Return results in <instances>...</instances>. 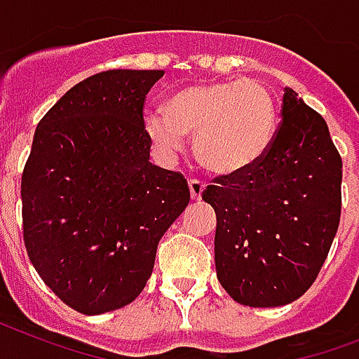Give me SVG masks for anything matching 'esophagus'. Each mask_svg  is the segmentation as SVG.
Masks as SVG:
<instances>
[{
    "label": "esophagus",
    "instance_id": "esophagus-1",
    "mask_svg": "<svg viewBox=\"0 0 359 359\" xmlns=\"http://www.w3.org/2000/svg\"><path fill=\"white\" fill-rule=\"evenodd\" d=\"M204 189H205V183L200 182V180H191V182H189V191H191V198L193 200L202 198Z\"/></svg>",
    "mask_w": 359,
    "mask_h": 359
}]
</instances>
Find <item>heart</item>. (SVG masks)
Wrapping results in <instances>:
<instances>
[{
    "instance_id": "heart-1",
    "label": "heart",
    "mask_w": 359,
    "mask_h": 359,
    "mask_svg": "<svg viewBox=\"0 0 359 359\" xmlns=\"http://www.w3.org/2000/svg\"><path fill=\"white\" fill-rule=\"evenodd\" d=\"M166 114L146 112L144 133L165 159L182 154L187 135L194 154L215 174H238L262 159L277 130V104L258 80L193 84L174 91Z\"/></svg>"
}]
</instances>
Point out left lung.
<instances>
[{
	"label": "left lung",
	"instance_id": "left-lung-1",
	"mask_svg": "<svg viewBox=\"0 0 359 359\" xmlns=\"http://www.w3.org/2000/svg\"><path fill=\"white\" fill-rule=\"evenodd\" d=\"M273 142L257 165L219 176L215 269L238 304H292L315 283L341 219L343 161L320 114L285 88Z\"/></svg>",
	"mask_w": 359,
	"mask_h": 359
}]
</instances>
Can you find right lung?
Segmentation results:
<instances>
[{"instance_id": "1", "label": "right lung", "mask_w": 359, "mask_h": 359, "mask_svg": "<svg viewBox=\"0 0 359 359\" xmlns=\"http://www.w3.org/2000/svg\"><path fill=\"white\" fill-rule=\"evenodd\" d=\"M163 74H93L35 129L22 174L24 243L44 285L82 315L138 298L159 240L191 198L180 172L149 163L144 101Z\"/></svg>"}]
</instances>
